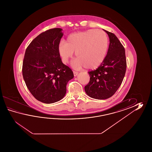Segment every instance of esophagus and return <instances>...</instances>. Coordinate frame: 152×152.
I'll list each match as a JSON object with an SVG mask.
<instances>
[{"label": "esophagus", "instance_id": "esophagus-1", "mask_svg": "<svg viewBox=\"0 0 152 152\" xmlns=\"http://www.w3.org/2000/svg\"><path fill=\"white\" fill-rule=\"evenodd\" d=\"M73 74H74V75L75 77V76H77L78 75V72L77 71H73Z\"/></svg>", "mask_w": 152, "mask_h": 152}]
</instances>
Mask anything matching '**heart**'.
<instances>
[{"mask_svg": "<svg viewBox=\"0 0 152 152\" xmlns=\"http://www.w3.org/2000/svg\"><path fill=\"white\" fill-rule=\"evenodd\" d=\"M108 47L109 39L103 31L89 29L68 36L66 42L60 43L58 53L62 62L68 64L75 52L78 58L73 64L74 67L94 69L103 62Z\"/></svg>", "mask_w": 152, "mask_h": 152, "instance_id": "b5f03b06", "label": "heart"}]
</instances>
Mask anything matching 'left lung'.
I'll return each instance as SVG.
<instances>
[{"instance_id": "1", "label": "left lung", "mask_w": 152, "mask_h": 152, "mask_svg": "<svg viewBox=\"0 0 152 152\" xmlns=\"http://www.w3.org/2000/svg\"><path fill=\"white\" fill-rule=\"evenodd\" d=\"M104 30L110 41L107 56L97 69L88 72L90 79L85 86L87 95L97 99L113 96L122 84L126 72L125 49L114 34Z\"/></svg>"}]
</instances>
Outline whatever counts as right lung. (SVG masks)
<instances>
[{
    "label": "right lung",
    "mask_w": 152,
    "mask_h": 152,
    "mask_svg": "<svg viewBox=\"0 0 152 152\" xmlns=\"http://www.w3.org/2000/svg\"><path fill=\"white\" fill-rule=\"evenodd\" d=\"M60 28L49 29L34 39L26 49L22 74L26 85L37 100L51 104L62 99L73 72L58 54L63 33Z\"/></svg>",
    "instance_id": "obj_1"
}]
</instances>
